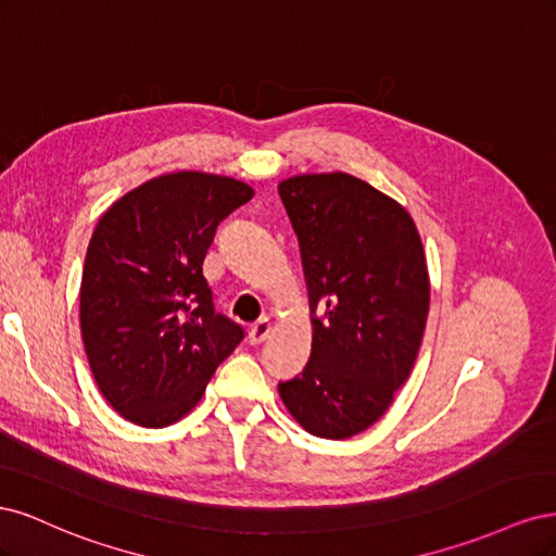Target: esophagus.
<instances>
[{
    "mask_svg": "<svg viewBox=\"0 0 556 556\" xmlns=\"http://www.w3.org/2000/svg\"><path fill=\"white\" fill-rule=\"evenodd\" d=\"M271 319H268V317H262V319H257V323L255 325H252L250 327V331H248V339H250V343L252 345H260L262 341H266V336L268 333H271Z\"/></svg>",
    "mask_w": 556,
    "mask_h": 556,
    "instance_id": "obj_1",
    "label": "esophagus"
}]
</instances>
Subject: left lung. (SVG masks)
<instances>
[{"mask_svg": "<svg viewBox=\"0 0 556 556\" xmlns=\"http://www.w3.org/2000/svg\"><path fill=\"white\" fill-rule=\"evenodd\" d=\"M301 248L313 350L278 392L319 439L366 431L392 406L422 345L429 274L410 213L343 174H304L278 185Z\"/></svg>", "mask_w": 556, "mask_h": 556, "instance_id": "obj_1", "label": "left lung"}]
</instances>
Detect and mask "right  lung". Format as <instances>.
Segmentation results:
<instances>
[{
	"label": "right lung",
	"mask_w": 556,
	"mask_h": 556,
	"mask_svg": "<svg viewBox=\"0 0 556 556\" xmlns=\"http://www.w3.org/2000/svg\"><path fill=\"white\" fill-rule=\"evenodd\" d=\"M252 188L201 172L164 174L99 217L80 280V333L99 392L129 422L188 415L243 327L215 313L201 271L215 229Z\"/></svg>",
	"instance_id": "right-lung-1"
}]
</instances>
